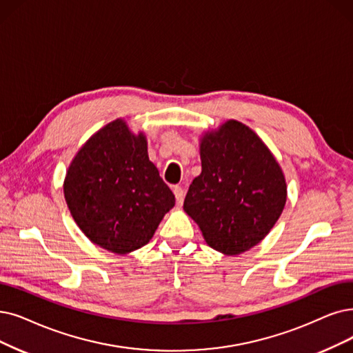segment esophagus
I'll list each match as a JSON object with an SVG mask.
<instances>
[{"mask_svg":"<svg viewBox=\"0 0 353 353\" xmlns=\"http://www.w3.org/2000/svg\"><path fill=\"white\" fill-rule=\"evenodd\" d=\"M174 194H175V199H176V204L181 205L182 203H184V196H185V191L182 187H174Z\"/></svg>","mask_w":353,"mask_h":353,"instance_id":"1","label":"esophagus"}]
</instances>
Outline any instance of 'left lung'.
<instances>
[{
	"label": "left lung",
	"mask_w": 353,
	"mask_h": 353,
	"mask_svg": "<svg viewBox=\"0 0 353 353\" xmlns=\"http://www.w3.org/2000/svg\"><path fill=\"white\" fill-rule=\"evenodd\" d=\"M200 157L201 174L190 185L185 213L210 248L241 255L265 239L283 213V169L261 137L237 120L207 132Z\"/></svg>",
	"instance_id": "obj_1"
}]
</instances>
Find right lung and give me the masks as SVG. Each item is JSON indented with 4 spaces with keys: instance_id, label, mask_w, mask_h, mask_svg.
Here are the masks:
<instances>
[{
    "instance_id": "add662e5",
    "label": "right lung",
    "mask_w": 353,
    "mask_h": 353,
    "mask_svg": "<svg viewBox=\"0 0 353 353\" xmlns=\"http://www.w3.org/2000/svg\"><path fill=\"white\" fill-rule=\"evenodd\" d=\"M78 228L100 248L125 255L145 246L175 195L148 157L146 136L117 119L94 133L70 162L63 182Z\"/></svg>"
}]
</instances>
